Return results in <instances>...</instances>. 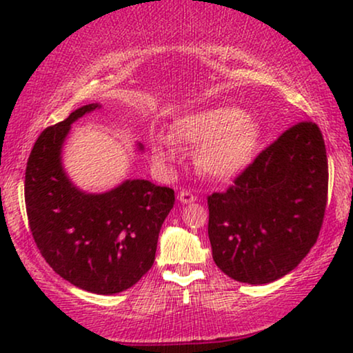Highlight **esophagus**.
I'll return each instance as SVG.
<instances>
[{"label":"esophagus","mask_w":353,"mask_h":353,"mask_svg":"<svg viewBox=\"0 0 353 353\" xmlns=\"http://www.w3.org/2000/svg\"><path fill=\"white\" fill-rule=\"evenodd\" d=\"M197 197L192 194L191 191H181L180 194H178V201L181 202V204H191V202H194Z\"/></svg>","instance_id":"34e87169"}]
</instances>
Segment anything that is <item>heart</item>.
Instances as JSON below:
<instances>
[{"instance_id": "b5f03b06", "label": "heart", "mask_w": 353, "mask_h": 353, "mask_svg": "<svg viewBox=\"0 0 353 353\" xmlns=\"http://www.w3.org/2000/svg\"><path fill=\"white\" fill-rule=\"evenodd\" d=\"M263 138L259 120L234 105H215L176 119L172 137L154 133L151 151L157 165L172 168L180 161L175 141L197 148L194 162L202 175L228 181L248 170Z\"/></svg>"}]
</instances>
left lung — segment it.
Wrapping results in <instances>:
<instances>
[{"mask_svg": "<svg viewBox=\"0 0 353 353\" xmlns=\"http://www.w3.org/2000/svg\"><path fill=\"white\" fill-rule=\"evenodd\" d=\"M327 196L326 148L316 123L286 130L226 192L209 204L212 257L245 284H268L292 272L320 233Z\"/></svg>", "mask_w": 353, "mask_h": 353, "instance_id": "left-lung-1", "label": "left lung"}]
</instances>
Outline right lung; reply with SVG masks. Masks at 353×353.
<instances>
[{"label":"right lung","instance_id":"1","mask_svg":"<svg viewBox=\"0 0 353 353\" xmlns=\"http://www.w3.org/2000/svg\"><path fill=\"white\" fill-rule=\"evenodd\" d=\"M101 108L86 104L38 137L27 162L26 205L33 239L50 267L83 291L112 296L152 267L175 192L139 178L88 192L70 180L62 149L72 123ZM137 151H144L141 143Z\"/></svg>","mask_w":353,"mask_h":353}]
</instances>
